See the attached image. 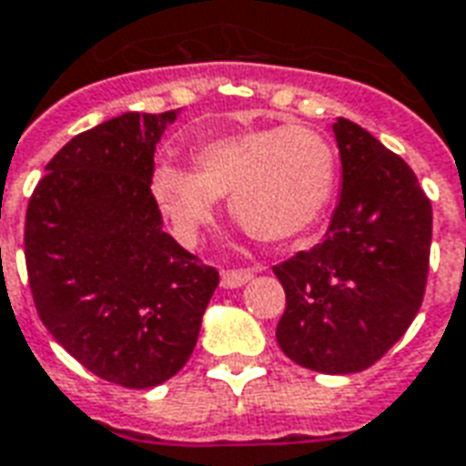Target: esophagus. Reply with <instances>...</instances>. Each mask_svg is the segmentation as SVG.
Here are the masks:
<instances>
[{
    "label": "esophagus",
    "mask_w": 466,
    "mask_h": 466,
    "mask_svg": "<svg viewBox=\"0 0 466 466\" xmlns=\"http://www.w3.org/2000/svg\"><path fill=\"white\" fill-rule=\"evenodd\" d=\"M254 271H222V289H241Z\"/></svg>",
    "instance_id": "esophagus-1"
}]
</instances>
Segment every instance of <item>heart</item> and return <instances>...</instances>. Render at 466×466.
<instances>
[{
	"label": "heart",
	"instance_id": "b5f03b06",
	"mask_svg": "<svg viewBox=\"0 0 466 466\" xmlns=\"http://www.w3.org/2000/svg\"><path fill=\"white\" fill-rule=\"evenodd\" d=\"M195 166L166 158L151 170V195L177 241L195 244L215 219L222 195L229 212L261 241L293 239L310 229L335 190V148L308 127H258L208 138Z\"/></svg>",
	"mask_w": 466,
	"mask_h": 466
}]
</instances>
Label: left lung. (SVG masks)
<instances>
[{
  "label": "left lung",
  "mask_w": 466,
  "mask_h": 466,
  "mask_svg": "<svg viewBox=\"0 0 466 466\" xmlns=\"http://www.w3.org/2000/svg\"><path fill=\"white\" fill-rule=\"evenodd\" d=\"M342 193L325 239L273 266L286 290L276 339L318 374H357L406 335L420 310L432 239L431 200L400 156L337 119Z\"/></svg>",
  "instance_id": "left-lung-1"
}]
</instances>
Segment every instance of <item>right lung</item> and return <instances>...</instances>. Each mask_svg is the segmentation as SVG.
Instances as JSON below:
<instances>
[{
  "label": "right lung",
  "instance_id": "1",
  "mask_svg": "<svg viewBox=\"0 0 466 466\" xmlns=\"http://www.w3.org/2000/svg\"><path fill=\"white\" fill-rule=\"evenodd\" d=\"M180 109L127 112L70 138L26 209L38 318L87 371L154 389L186 367L219 276L163 232L148 180Z\"/></svg>",
  "mask_w": 466,
  "mask_h": 466
}]
</instances>
